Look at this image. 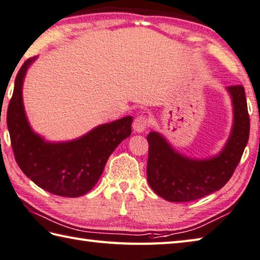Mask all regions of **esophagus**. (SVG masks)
Returning <instances> with one entry per match:
<instances>
[{
  "instance_id": "1",
  "label": "esophagus",
  "mask_w": 260,
  "mask_h": 260,
  "mask_svg": "<svg viewBox=\"0 0 260 260\" xmlns=\"http://www.w3.org/2000/svg\"><path fill=\"white\" fill-rule=\"evenodd\" d=\"M147 125H148V118L145 115H139L136 117L133 124L134 130L136 133H143V131H145V129L147 127Z\"/></svg>"
}]
</instances>
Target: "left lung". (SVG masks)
<instances>
[{
	"label": "left lung",
	"instance_id": "8db88e82",
	"mask_svg": "<svg viewBox=\"0 0 260 260\" xmlns=\"http://www.w3.org/2000/svg\"><path fill=\"white\" fill-rule=\"evenodd\" d=\"M234 109L233 129L222 151L207 160H194L176 152L160 134L147 136V180L158 197L188 202L219 190L231 179L248 144L250 118L242 85L227 86Z\"/></svg>",
	"mask_w": 260,
	"mask_h": 260
}]
</instances>
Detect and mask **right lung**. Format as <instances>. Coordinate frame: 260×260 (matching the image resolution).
<instances>
[{
	"label": "right lung",
	"mask_w": 260,
	"mask_h": 260,
	"mask_svg": "<svg viewBox=\"0 0 260 260\" xmlns=\"http://www.w3.org/2000/svg\"><path fill=\"white\" fill-rule=\"evenodd\" d=\"M29 58L16 76L7 122L15 158L21 171L39 187L65 198H79L92 189L105 165L122 140L131 135L133 116L98 125L66 143H49L30 129L22 104V82Z\"/></svg>",
	"instance_id": "1"
}]
</instances>
